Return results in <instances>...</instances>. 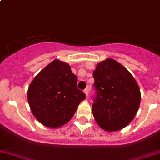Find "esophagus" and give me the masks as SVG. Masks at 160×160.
Wrapping results in <instances>:
<instances>
[{
    "label": "esophagus",
    "mask_w": 160,
    "mask_h": 160,
    "mask_svg": "<svg viewBox=\"0 0 160 160\" xmlns=\"http://www.w3.org/2000/svg\"><path fill=\"white\" fill-rule=\"evenodd\" d=\"M83 92L85 93V94H86V96H87V97H88V88H86V89H84V91H83Z\"/></svg>",
    "instance_id": "obj_1"
}]
</instances>
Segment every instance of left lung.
<instances>
[{
    "label": "left lung",
    "mask_w": 160,
    "mask_h": 160,
    "mask_svg": "<svg viewBox=\"0 0 160 160\" xmlns=\"http://www.w3.org/2000/svg\"><path fill=\"white\" fill-rule=\"evenodd\" d=\"M96 95L92 112L100 128L116 131L128 126L141 102L140 88L131 72L112 58L99 62L93 72Z\"/></svg>",
    "instance_id": "left-lung-1"
}]
</instances>
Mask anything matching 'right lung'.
I'll use <instances>...</instances> for the list:
<instances>
[{
  "label": "right lung",
  "instance_id": "obj_1",
  "mask_svg": "<svg viewBox=\"0 0 160 160\" xmlns=\"http://www.w3.org/2000/svg\"><path fill=\"white\" fill-rule=\"evenodd\" d=\"M77 84V76L68 63L55 59L44 67L28 89V102L36 119L51 128L67 123L86 98Z\"/></svg>",
  "mask_w": 160,
  "mask_h": 160
}]
</instances>
